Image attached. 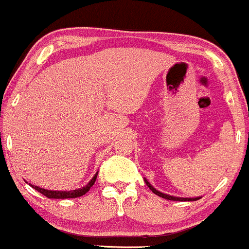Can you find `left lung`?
<instances>
[{"label":"left lung","instance_id":"left-lung-1","mask_svg":"<svg viewBox=\"0 0 249 249\" xmlns=\"http://www.w3.org/2000/svg\"><path fill=\"white\" fill-rule=\"evenodd\" d=\"M143 179H145V183L147 184V187L152 190V193L158 195L159 197H162V198H164V199L181 200V202H191V200H197V199L200 198V197H176V196H172V195H168V194H163V193H161V191L155 189V188L151 183H149L147 179H146V178H143Z\"/></svg>","mask_w":249,"mask_h":249}]
</instances>
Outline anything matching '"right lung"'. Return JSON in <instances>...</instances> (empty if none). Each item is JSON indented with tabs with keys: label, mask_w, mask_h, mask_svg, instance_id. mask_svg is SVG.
<instances>
[{
	"label": "right lung",
	"mask_w": 249,
	"mask_h": 249,
	"mask_svg": "<svg viewBox=\"0 0 249 249\" xmlns=\"http://www.w3.org/2000/svg\"><path fill=\"white\" fill-rule=\"evenodd\" d=\"M98 173V172H97ZM97 173L95 174L94 178H92L90 181H89V183L85 185V187L82 188H79V189H75V190H71V191H56V190H47V189H44V188H40V187H37V185H31L34 189H36L38 191V193L43 194L44 196L49 197V198H56V199H61V198H76V197H80V196H83V195L87 194L89 191V189L94 185L95 181H96V178H97ZM28 183V182H26Z\"/></svg>",
	"instance_id": "obj_1"
}]
</instances>
